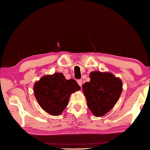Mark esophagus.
<instances>
[{
	"label": "esophagus",
	"instance_id": "1",
	"mask_svg": "<svg viewBox=\"0 0 150 150\" xmlns=\"http://www.w3.org/2000/svg\"><path fill=\"white\" fill-rule=\"evenodd\" d=\"M77 83H78V84H79V85L81 87V86H82V84H83V81H82L81 79L78 80V81H77Z\"/></svg>",
	"mask_w": 150,
	"mask_h": 150
}]
</instances>
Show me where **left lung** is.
<instances>
[{
  "label": "left lung",
  "instance_id": "1",
  "mask_svg": "<svg viewBox=\"0 0 150 150\" xmlns=\"http://www.w3.org/2000/svg\"><path fill=\"white\" fill-rule=\"evenodd\" d=\"M87 106L96 117H102L113 108L122 92V82L110 72L92 71L90 81L83 85Z\"/></svg>",
  "mask_w": 150,
  "mask_h": 150
}]
</instances>
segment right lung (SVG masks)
Listing matches in <instances>:
<instances>
[{"mask_svg":"<svg viewBox=\"0 0 150 150\" xmlns=\"http://www.w3.org/2000/svg\"><path fill=\"white\" fill-rule=\"evenodd\" d=\"M33 89L42 109L52 115H60L68 104L71 93L79 91L81 87L75 80H67L62 73H54L41 78Z\"/></svg>","mask_w":150,"mask_h":150,"instance_id":"right-lung-1","label":"right lung"}]
</instances>
